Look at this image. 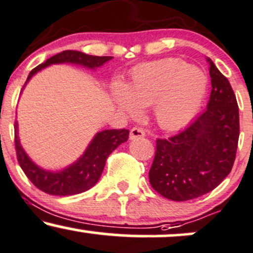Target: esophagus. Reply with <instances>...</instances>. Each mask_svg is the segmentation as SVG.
Returning a JSON list of instances; mask_svg holds the SVG:
<instances>
[{
	"instance_id": "esophagus-1",
	"label": "esophagus",
	"mask_w": 253,
	"mask_h": 253,
	"mask_svg": "<svg viewBox=\"0 0 253 253\" xmlns=\"http://www.w3.org/2000/svg\"><path fill=\"white\" fill-rule=\"evenodd\" d=\"M145 136V132L139 127H133L129 132V139L130 140H134V139H140Z\"/></svg>"
}]
</instances>
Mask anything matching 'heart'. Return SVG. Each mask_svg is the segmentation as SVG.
<instances>
[{
	"instance_id": "b5f03b06",
	"label": "heart",
	"mask_w": 253,
	"mask_h": 253,
	"mask_svg": "<svg viewBox=\"0 0 253 253\" xmlns=\"http://www.w3.org/2000/svg\"><path fill=\"white\" fill-rule=\"evenodd\" d=\"M205 72L177 58L139 65L127 85L115 83L113 98L119 108L135 117L140 107L152 106L161 128L172 130L187 125L201 108L207 94Z\"/></svg>"
}]
</instances>
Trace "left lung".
I'll list each match as a JSON object with an SVG mask.
<instances>
[{"label": "left lung", "instance_id": "left-lung-1", "mask_svg": "<svg viewBox=\"0 0 253 253\" xmlns=\"http://www.w3.org/2000/svg\"><path fill=\"white\" fill-rule=\"evenodd\" d=\"M207 62L211 78L207 109L178 134L157 139L150 183L172 201H188L215 189L236 159L239 139L236 95L211 58Z\"/></svg>", "mask_w": 253, "mask_h": 253}]
</instances>
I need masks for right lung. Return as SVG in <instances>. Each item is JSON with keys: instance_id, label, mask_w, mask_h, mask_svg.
Listing matches in <instances>:
<instances>
[{"instance_id": "1", "label": "right lung", "mask_w": 253, "mask_h": 253, "mask_svg": "<svg viewBox=\"0 0 253 253\" xmlns=\"http://www.w3.org/2000/svg\"><path fill=\"white\" fill-rule=\"evenodd\" d=\"M112 58L113 57L90 56L80 51H63L34 68L28 75L24 88L34 75L52 64H74V65L83 66L90 70H95ZM14 128H15L16 157L21 169L38 189L50 195L57 196L81 194L94 187L100 179L108 156L119 145L127 141L129 134L128 129L101 130L95 134L83 155L75 163L64 168L63 170L51 171L40 168L28 157L20 143L17 123L14 125Z\"/></svg>"}]
</instances>
